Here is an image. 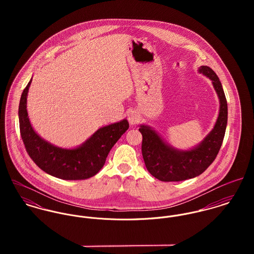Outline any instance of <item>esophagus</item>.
Masks as SVG:
<instances>
[{
	"mask_svg": "<svg viewBox=\"0 0 254 254\" xmlns=\"http://www.w3.org/2000/svg\"><path fill=\"white\" fill-rule=\"evenodd\" d=\"M140 114L136 111H132L128 114V121L131 125H136L140 121Z\"/></svg>",
	"mask_w": 254,
	"mask_h": 254,
	"instance_id": "1",
	"label": "esophagus"
}]
</instances>
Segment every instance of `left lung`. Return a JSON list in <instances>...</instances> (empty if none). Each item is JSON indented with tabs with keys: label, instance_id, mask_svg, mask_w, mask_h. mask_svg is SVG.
<instances>
[{
	"label": "left lung",
	"instance_id": "left-lung-1",
	"mask_svg": "<svg viewBox=\"0 0 254 254\" xmlns=\"http://www.w3.org/2000/svg\"><path fill=\"white\" fill-rule=\"evenodd\" d=\"M198 71L208 77L220 101L217 121L204 140L190 150L171 146L149 126L141 125L143 136L142 154L147 171L162 182H179L194 178L203 173L214 161L223 143L227 121L228 105L222 84L216 73L208 66H200Z\"/></svg>",
	"mask_w": 254,
	"mask_h": 254
}]
</instances>
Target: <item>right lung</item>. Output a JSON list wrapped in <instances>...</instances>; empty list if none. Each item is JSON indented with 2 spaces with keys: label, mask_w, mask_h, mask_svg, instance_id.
<instances>
[{
  "label": "right lung",
  "mask_w": 254,
  "mask_h": 254,
  "mask_svg": "<svg viewBox=\"0 0 254 254\" xmlns=\"http://www.w3.org/2000/svg\"><path fill=\"white\" fill-rule=\"evenodd\" d=\"M32 79L22 92L19 129L26 151L37 166L63 180H85L95 176L105 165L110 149L128 130L126 119L105 126L76 148H62L43 140L33 130L26 109L27 93Z\"/></svg>",
  "instance_id": "right-lung-1"
}]
</instances>
